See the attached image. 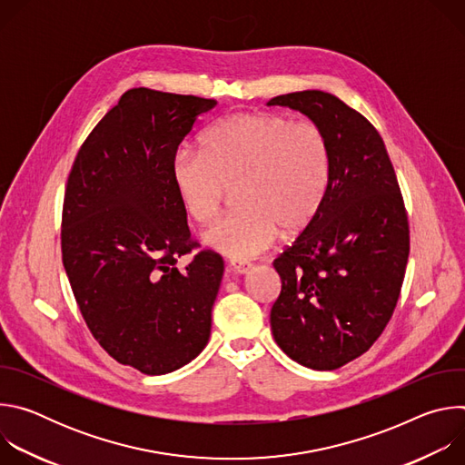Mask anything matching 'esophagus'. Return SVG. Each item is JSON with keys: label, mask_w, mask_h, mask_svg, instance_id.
Segmentation results:
<instances>
[{"label": "esophagus", "mask_w": 465, "mask_h": 465, "mask_svg": "<svg viewBox=\"0 0 465 465\" xmlns=\"http://www.w3.org/2000/svg\"><path fill=\"white\" fill-rule=\"evenodd\" d=\"M252 271L250 262H242V261H230V272L235 276H246Z\"/></svg>", "instance_id": "esophagus-1"}]
</instances>
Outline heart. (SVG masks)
<instances>
[{
  "label": "heart",
  "instance_id": "1",
  "mask_svg": "<svg viewBox=\"0 0 465 465\" xmlns=\"http://www.w3.org/2000/svg\"><path fill=\"white\" fill-rule=\"evenodd\" d=\"M171 180L185 213L198 224L221 210L235 185L237 210L208 226L203 242L230 259H252L280 235H294L318 215L331 182V153L312 123L280 114L237 112L213 123L201 153L182 149Z\"/></svg>",
  "mask_w": 465,
  "mask_h": 465
}]
</instances>
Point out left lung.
Here are the masks:
<instances>
[{
    "label": "left lung",
    "instance_id": "left-lung-1",
    "mask_svg": "<svg viewBox=\"0 0 465 465\" xmlns=\"http://www.w3.org/2000/svg\"><path fill=\"white\" fill-rule=\"evenodd\" d=\"M327 138L331 182L314 221L278 259L276 344L311 370H337L371 348L400 298L411 237L403 196L375 126L333 94L278 95Z\"/></svg>",
    "mask_w": 465,
    "mask_h": 465
}]
</instances>
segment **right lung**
<instances>
[{"mask_svg": "<svg viewBox=\"0 0 465 465\" xmlns=\"http://www.w3.org/2000/svg\"><path fill=\"white\" fill-rule=\"evenodd\" d=\"M213 99L132 88L97 123L72 167L62 210V262L103 350L145 375L201 353L224 261L198 252L171 180L178 145Z\"/></svg>", "mask_w": 465, "mask_h": 465, "instance_id": "add662e5", "label": "right lung"}]
</instances>
